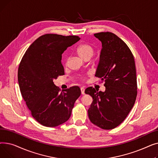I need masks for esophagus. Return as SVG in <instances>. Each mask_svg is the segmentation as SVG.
Instances as JSON below:
<instances>
[{
  "label": "esophagus",
  "instance_id": "esophagus-1",
  "mask_svg": "<svg viewBox=\"0 0 158 158\" xmlns=\"http://www.w3.org/2000/svg\"><path fill=\"white\" fill-rule=\"evenodd\" d=\"M81 94L84 95L85 94V88L83 87L81 88Z\"/></svg>",
  "mask_w": 158,
  "mask_h": 158
}]
</instances>
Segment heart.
Segmentation results:
<instances>
[{"label":"heart","instance_id":"1","mask_svg":"<svg viewBox=\"0 0 158 158\" xmlns=\"http://www.w3.org/2000/svg\"><path fill=\"white\" fill-rule=\"evenodd\" d=\"M94 48L92 45L87 44H81L78 46L76 49V54L82 59L85 60L90 58L94 53Z\"/></svg>","mask_w":158,"mask_h":158}]
</instances>
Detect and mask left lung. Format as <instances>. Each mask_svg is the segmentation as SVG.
Listing matches in <instances>:
<instances>
[{"label":"left lung","instance_id":"obj_1","mask_svg":"<svg viewBox=\"0 0 158 158\" xmlns=\"http://www.w3.org/2000/svg\"><path fill=\"white\" fill-rule=\"evenodd\" d=\"M102 48L95 76L104 82V92L93 87L85 92L93 98L88 111L91 122L102 129H113L126 119L137 96L133 54L124 41L110 32L94 34Z\"/></svg>","mask_w":158,"mask_h":158}]
</instances>
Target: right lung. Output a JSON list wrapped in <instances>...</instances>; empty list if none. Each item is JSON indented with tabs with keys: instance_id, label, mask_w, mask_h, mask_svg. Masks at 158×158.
Masks as SVG:
<instances>
[{
	"instance_id": "obj_1",
	"label": "right lung",
	"mask_w": 158,
	"mask_h": 158,
	"mask_svg": "<svg viewBox=\"0 0 158 158\" xmlns=\"http://www.w3.org/2000/svg\"><path fill=\"white\" fill-rule=\"evenodd\" d=\"M80 39L46 34L36 39L22 58L18 70L20 92L32 117L44 126L54 127L67 121L81 95L77 86L60 92L53 82L64 74L62 54Z\"/></svg>"
}]
</instances>
